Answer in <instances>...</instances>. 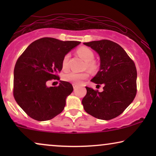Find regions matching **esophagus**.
I'll return each instance as SVG.
<instances>
[{
  "label": "esophagus",
  "instance_id": "1",
  "mask_svg": "<svg viewBox=\"0 0 156 156\" xmlns=\"http://www.w3.org/2000/svg\"><path fill=\"white\" fill-rule=\"evenodd\" d=\"M72 85H73V88L74 89H75L76 87H77V84H72Z\"/></svg>",
  "mask_w": 156,
  "mask_h": 156
}]
</instances>
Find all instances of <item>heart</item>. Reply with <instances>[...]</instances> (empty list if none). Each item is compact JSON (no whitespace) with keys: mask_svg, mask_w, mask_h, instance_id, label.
<instances>
[{"mask_svg":"<svg viewBox=\"0 0 156 156\" xmlns=\"http://www.w3.org/2000/svg\"><path fill=\"white\" fill-rule=\"evenodd\" d=\"M76 53L86 61L85 64V67L87 68L91 72H94L98 69V64L94 58V53L90 48L87 47H80L76 50ZM69 55L67 54L64 56L62 61V69L67 70L69 69ZM89 76L88 72H71L69 73L66 74L63 76V80L65 82H71L73 84H80L82 81L86 80Z\"/></svg>","mask_w":156,"mask_h":156,"instance_id":"heart-1","label":"heart"}]
</instances>
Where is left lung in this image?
<instances>
[{
  "instance_id": "1",
  "label": "left lung",
  "mask_w": 156,
  "mask_h": 156,
  "mask_svg": "<svg viewBox=\"0 0 156 156\" xmlns=\"http://www.w3.org/2000/svg\"><path fill=\"white\" fill-rule=\"evenodd\" d=\"M100 57V69L91 81L104 84L102 92L86 87L82 103L85 112L102 120L114 119L124 112L137 93L134 62L116 42L108 40L84 42Z\"/></svg>"
}]
</instances>
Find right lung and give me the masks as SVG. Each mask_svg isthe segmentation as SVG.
<instances>
[{
	"mask_svg": "<svg viewBox=\"0 0 156 156\" xmlns=\"http://www.w3.org/2000/svg\"><path fill=\"white\" fill-rule=\"evenodd\" d=\"M78 41H62L52 37L35 40L18 57L14 68L13 96L21 108L37 121L50 120L65 108L66 98L73 91L68 82L57 87L46 82L59 80L62 61Z\"/></svg>",
	"mask_w": 156,
	"mask_h": 156,
	"instance_id": "obj_1",
	"label": "right lung"
}]
</instances>
